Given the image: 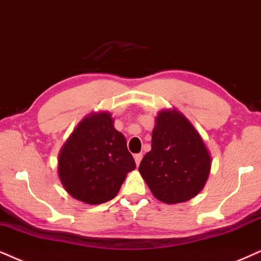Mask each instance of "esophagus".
Here are the masks:
<instances>
[{
  "instance_id": "esophagus-1",
  "label": "esophagus",
  "mask_w": 261,
  "mask_h": 261,
  "mask_svg": "<svg viewBox=\"0 0 261 261\" xmlns=\"http://www.w3.org/2000/svg\"><path fill=\"white\" fill-rule=\"evenodd\" d=\"M142 156H143V155H142V154H136V155H135V156H134V158H135V163H136L137 166L141 164Z\"/></svg>"
}]
</instances>
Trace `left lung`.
<instances>
[{"label":"left lung","mask_w":261,"mask_h":261,"mask_svg":"<svg viewBox=\"0 0 261 261\" xmlns=\"http://www.w3.org/2000/svg\"><path fill=\"white\" fill-rule=\"evenodd\" d=\"M211 165L208 148L186 115L174 107L158 112L151 149L138 167L155 199L174 204L195 197L208 179Z\"/></svg>","instance_id":"1"}]
</instances>
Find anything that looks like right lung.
Returning a JSON list of instances; mask_svg holds the SVG:
<instances>
[{
	"label": "right lung",
	"mask_w": 261,
	"mask_h": 261,
	"mask_svg": "<svg viewBox=\"0 0 261 261\" xmlns=\"http://www.w3.org/2000/svg\"><path fill=\"white\" fill-rule=\"evenodd\" d=\"M135 169L126 138L114 127L107 111L85 115L59 153L62 187L73 199L88 204L114 199L126 174Z\"/></svg>",
	"instance_id": "1"
}]
</instances>
